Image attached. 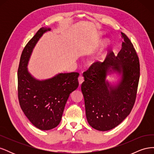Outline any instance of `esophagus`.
<instances>
[{"mask_svg": "<svg viewBox=\"0 0 154 154\" xmlns=\"http://www.w3.org/2000/svg\"><path fill=\"white\" fill-rule=\"evenodd\" d=\"M78 82H79V84L81 85L82 83L84 82V78H83L82 76H80L78 78Z\"/></svg>", "mask_w": 154, "mask_h": 154, "instance_id": "34e87169", "label": "esophagus"}]
</instances>
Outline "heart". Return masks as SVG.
I'll return each mask as SVG.
<instances>
[{"label": "heart", "instance_id": "obj_1", "mask_svg": "<svg viewBox=\"0 0 154 154\" xmlns=\"http://www.w3.org/2000/svg\"><path fill=\"white\" fill-rule=\"evenodd\" d=\"M109 45V41L108 40H106L104 41L103 44V49L106 48ZM100 59V54H97L96 57L93 58V60H99Z\"/></svg>", "mask_w": 154, "mask_h": 154}]
</instances>
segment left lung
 Listing matches in <instances>:
<instances>
[{
	"instance_id": "8db88e82",
	"label": "left lung",
	"mask_w": 154,
	"mask_h": 154,
	"mask_svg": "<svg viewBox=\"0 0 154 154\" xmlns=\"http://www.w3.org/2000/svg\"><path fill=\"white\" fill-rule=\"evenodd\" d=\"M122 48L115 56L111 52L103 62L93 63L83 72L81 87L85 113L90 126L100 131L117 127L131 112L136 101L140 74L139 58L133 44L122 32ZM117 73L121 79L116 85L106 80Z\"/></svg>"
}]
</instances>
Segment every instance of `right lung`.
I'll list each match as a JSON object with an SVG mask.
<instances>
[{"label": "right lung", "instance_id": "obj_1", "mask_svg": "<svg viewBox=\"0 0 154 154\" xmlns=\"http://www.w3.org/2000/svg\"><path fill=\"white\" fill-rule=\"evenodd\" d=\"M49 27H42L27 44L18 69V97L22 111L35 127L42 130L53 129L61 121L71 93L78 87L79 73H58L40 80L31 75L28 65L32 50Z\"/></svg>", "mask_w": 154, "mask_h": 154}]
</instances>
